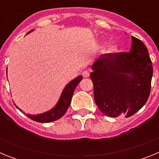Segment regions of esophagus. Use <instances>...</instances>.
I'll list each match as a JSON object with an SVG mask.
<instances>
[{
    "label": "esophagus",
    "instance_id": "1",
    "mask_svg": "<svg viewBox=\"0 0 159 159\" xmlns=\"http://www.w3.org/2000/svg\"><path fill=\"white\" fill-rule=\"evenodd\" d=\"M82 75L84 77V78H88L90 75V72L88 71H84L82 72Z\"/></svg>",
    "mask_w": 159,
    "mask_h": 159
}]
</instances>
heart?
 <instances>
[{
    "label": "heart",
    "mask_w": 159,
    "mask_h": 159,
    "mask_svg": "<svg viewBox=\"0 0 159 159\" xmlns=\"http://www.w3.org/2000/svg\"><path fill=\"white\" fill-rule=\"evenodd\" d=\"M107 51L108 52H116V51H117V46L116 45H110L109 47L107 48Z\"/></svg>",
    "instance_id": "b5f03b06"
}]
</instances>
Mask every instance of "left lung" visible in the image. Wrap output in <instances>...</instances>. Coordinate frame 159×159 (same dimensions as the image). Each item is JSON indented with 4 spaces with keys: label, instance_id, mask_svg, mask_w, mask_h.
<instances>
[{
    "label": "left lung",
    "instance_id": "8db88e82",
    "mask_svg": "<svg viewBox=\"0 0 159 159\" xmlns=\"http://www.w3.org/2000/svg\"><path fill=\"white\" fill-rule=\"evenodd\" d=\"M129 52L103 54L93 64L94 99L109 117H130L139 111L151 92L152 62L145 44L132 36Z\"/></svg>",
    "mask_w": 159,
    "mask_h": 159
}]
</instances>
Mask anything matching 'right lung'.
Segmentation results:
<instances>
[{"instance_id":"1","label":"right lung","mask_w":159,"mask_h":159,"mask_svg":"<svg viewBox=\"0 0 159 159\" xmlns=\"http://www.w3.org/2000/svg\"><path fill=\"white\" fill-rule=\"evenodd\" d=\"M33 30H31L30 32H28L27 34L30 33ZM82 79L83 77L81 75H79L78 77L74 79L73 80H71V82L68 83L66 85L64 89L63 90L62 94L60 95V98L59 99L58 102H57V105L52 109H51L48 111L44 112V113L39 114V115L32 116V115L27 114L26 116L29 119H32V120H34L36 122H38V123H51V122L56 121L57 119H60L66 113L67 108L69 107L70 103H71V97H72L73 93H74V91H75V88H76L79 83L82 80ZM16 107L20 111H22V110H20L18 107Z\"/></svg>"}]
</instances>
